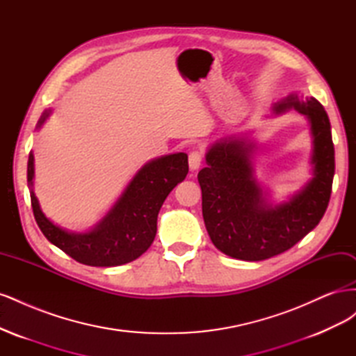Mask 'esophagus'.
I'll return each instance as SVG.
<instances>
[{
  "label": "esophagus",
  "instance_id": "1",
  "mask_svg": "<svg viewBox=\"0 0 356 356\" xmlns=\"http://www.w3.org/2000/svg\"><path fill=\"white\" fill-rule=\"evenodd\" d=\"M202 161H203L202 152H197V149H196V152H191L188 154V166H190L191 170H197L202 165Z\"/></svg>",
  "mask_w": 356,
  "mask_h": 356
}]
</instances>
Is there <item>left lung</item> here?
<instances>
[{
  "label": "left lung",
  "mask_w": 356,
  "mask_h": 356,
  "mask_svg": "<svg viewBox=\"0 0 356 356\" xmlns=\"http://www.w3.org/2000/svg\"><path fill=\"white\" fill-rule=\"evenodd\" d=\"M294 108L307 118L314 139V178L288 202L273 204L255 178V144L225 138L207 153L199 175L202 213L212 243L225 255L261 261L282 254L314 230L327 211L334 178V144L327 111L315 98L291 93L273 105L276 114Z\"/></svg>",
  "instance_id": "8db88e82"
}]
</instances>
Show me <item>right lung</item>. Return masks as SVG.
<instances>
[{
  "mask_svg": "<svg viewBox=\"0 0 356 356\" xmlns=\"http://www.w3.org/2000/svg\"><path fill=\"white\" fill-rule=\"evenodd\" d=\"M42 113L40 129L50 115ZM188 174V157L177 153L148 161L129 182L108 213L89 232L72 233L53 224L42 213L32 190L34 154L28 159V184L31 204L40 230L59 250L75 261L95 267H113L131 263L153 243L157 232V215L169 193Z\"/></svg>",
  "mask_w": 356,
  "mask_h": 356,
  "instance_id": "1",
  "label": "right lung"
}]
</instances>
